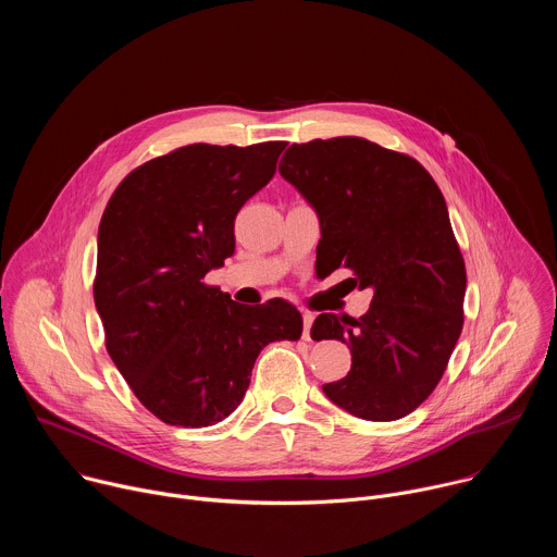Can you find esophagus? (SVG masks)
Returning <instances> with one entry per match:
<instances>
[{
    "instance_id": "obj_1",
    "label": "esophagus",
    "mask_w": 557,
    "mask_h": 557,
    "mask_svg": "<svg viewBox=\"0 0 557 557\" xmlns=\"http://www.w3.org/2000/svg\"><path fill=\"white\" fill-rule=\"evenodd\" d=\"M304 339L310 342V329H312V322H314V314L312 312H304Z\"/></svg>"
}]
</instances>
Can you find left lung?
Masks as SVG:
<instances>
[{
  "instance_id": "1",
  "label": "left lung",
  "mask_w": 557,
  "mask_h": 557,
  "mask_svg": "<svg viewBox=\"0 0 557 557\" xmlns=\"http://www.w3.org/2000/svg\"><path fill=\"white\" fill-rule=\"evenodd\" d=\"M280 174L320 215L324 277L350 269L374 290L359 320L322 312L310 329L352 355L326 396L366 421L408 417L438 385L465 320L467 273L438 185L412 156L359 136L295 143Z\"/></svg>"
}]
</instances>
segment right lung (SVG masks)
<instances>
[{
    "label": "right lung",
    "instance_id": "obj_1",
    "mask_svg": "<svg viewBox=\"0 0 557 557\" xmlns=\"http://www.w3.org/2000/svg\"><path fill=\"white\" fill-rule=\"evenodd\" d=\"M284 147H178L129 172L103 211L95 304L106 348L168 425L222 421L245 399L260 350L301 337L288 301L243 306L205 282L233 256L235 215L273 178Z\"/></svg>",
    "mask_w": 557,
    "mask_h": 557
}]
</instances>
